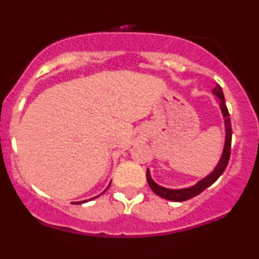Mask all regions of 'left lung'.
Listing matches in <instances>:
<instances>
[{
	"instance_id": "1",
	"label": "left lung",
	"mask_w": 259,
	"mask_h": 259,
	"mask_svg": "<svg viewBox=\"0 0 259 259\" xmlns=\"http://www.w3.org/2000/svg\"><path fill=\"white\" fill-rule=\"evenodd\" d=\"M213 94L217 95L219 100H221V108L223 112V115L225 118V130H227V138H225V146H224V151H223V156L221 160H219L218 165L214 170L212 171V174L208 175L207 178H204L203 180H201L200 183L196 184L195 186L187 187V189H181V190H169L165 189V187H162L159 185H157L154 181L151 179L150 177V171H146V179L148 185H150L151 189L154 194H157L160 196L162 198H165V200L169 201H175V202H183L186 200H190V198L195 197V196L200 195L203 190H206L208 186L212 185L213 183H215L218 180V178L224 173L225 168H227L229 159H230V148H231V135H233V132H231V123H230V117H229V111L225 106V99H224V94H223L222 88L219 85H217V88H214L213 90Z\"/></svg>"
}]
</instances>
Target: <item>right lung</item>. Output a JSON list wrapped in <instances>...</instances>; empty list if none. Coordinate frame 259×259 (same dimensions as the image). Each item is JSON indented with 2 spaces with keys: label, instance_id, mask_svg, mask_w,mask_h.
Masks as SVG:
<instances>
[{
  "label": "right lung",
  "instance_id": "right-lung-1",
  "mask_svg": "<svg viewBox=\"0 0 259 259\" xmlns=\"http://www.w3.org/2000/svg\"><path fill=\"white\" fill-rule=\"evenodd\" d=\"M96 197H99V196H96ZM96 197H94V198H96ZM92 200V198H91ZM84 202H86V201H81V202H78V203H84Z\"/></svg>",
  "mask_w": 259,
  "mask_h": 259
}]
</instances>
